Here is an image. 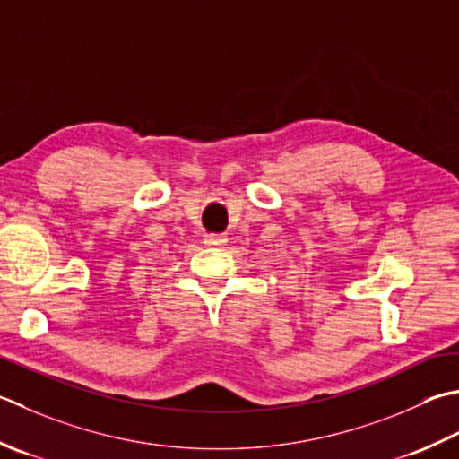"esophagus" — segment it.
<instances>
[{
	"mask_svg": "<svg viewBox=\"0 0 459 459\" xmlns=\"http://www.w3.org/2000/svg\"><path fill=\"white\" fill-rule=\"evenodd\" d=\"M227 242V237L219 235V232H212V235H204V245L206 247H222Z\"/></svg>",
	"mask_w": 459,
	"mask_h": 459,
	"instance_id": "esophagus-1",
	"label": "esophagus"
}]
</instances>
